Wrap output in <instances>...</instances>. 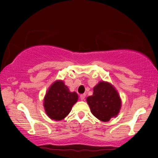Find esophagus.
Listing matches in <instances>:
<instances>
[{
	"instance_id": "obj_1",
	"label": "esophagus",
	"mask_w": 158,
	"mask_h": 158,
	"mask_svg": "<svg viewBox=\"0 0 158 158\" xmlns=\"http://www.w3.org/2000/svg\"><path fill=\"white\" fill-rule=\"evenodd\" d=\"M80 98H81V101H84V100H85V94H81V96H80Z\"/></svg>"
}]
</instances>
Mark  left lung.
Masks as SVG:
<instances>
[{"label":"left lung","instance_id":"8db88e82","mask_svg":"<svg viewBox=\"0 0 158 158\" xmlns=\"http://www.w3.org/2000/svg\"><path fill=\"white\" fill-rule=\"evenodd\" d=\"M86 101L93 115L104 122L116 117L122 107V100L117 90L112 84L103 81L95 86L94 94Z\"/></svg>","mask_w":158,"mask_h":158}]
</instances>
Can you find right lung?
<instances>
[{
	"mask_svg": "<svg viewBox=\"0 0 158 158\" xmlns=\"http://www.w3.org/2000/svg\"><path fill=\"white\" fill-rule=\"evenodd\" d=\"M77 100L78 96L76 93L70 92L63 81L57 80L47 90L43 106L51 119L60 121L68 115Z\"/></svg>",
	"mask_w": 158,
	"mask_h": 158,
	"instance_id": "right-lung-1",
	"label": "right lung"
}]
</instances>
